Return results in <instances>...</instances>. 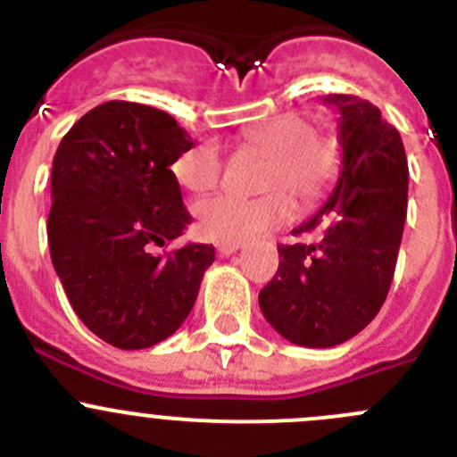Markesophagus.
I'll use <instances>...</instances> for the list:
<instances>
[{
    "label": "esophagus",
    "mask_w": 457,
    "mask_h": 457,
    "mask_svg": "<svg viewBox=\"0 0 457 457\" xmlns=\"http://www.w3.org/2000/svg\"><path fill=\"white\" fill-rule=\"evenodd\" d=\"M237 250H241V243H219V245H216V252H219L220 256H229Z\"/></svg>",
    "instance_id": "1"
}]
</instances>
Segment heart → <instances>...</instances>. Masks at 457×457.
I'll return each instance as SVG.
<instances>
[{
  "mask_svg": "<svg viewBox=\"0 0 457 457\" xmlns=\"http://www.w3.org/2000/svg\"><path fill=\"white\" fill-rule=\"evenodd\" d=\"M238 145L268 158L256 198L214 196L198 205V228L219 243H241L290 216V198L296 207H310L337 179L341 149L330 131L314 129L299 113L272 118L241 131ZM176 180L194 194H207L219 185L223 161L214 145H198L180 154L171 165Z\"/></svg>",
  "mask_w": 457,
  "mask_h": 457,
  "instance_id": "obj_1",
  "label": "heart"
}]
</instances>
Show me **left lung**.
I'll list each match as a JSON object with an SVG mask.
<instances>
[{"label":"left lung","instance_id":"8db88e82","mask_svg":"<svg viewBox=\"0 0 457 457\" xmlns=\"http://www.w3.org/2000/svg\"><path fill=\"white\" fill-rule=\"evenodd\" d=\"M339 111L341 176L321 210L295 229L314 243L278 245V270L259 292L270 326L296 346L330 348L364 330L386 301L406 220L409 165L400 131L357 96Z\"/></svg>","mask_w":457,"mask_h":457}]
</instances>
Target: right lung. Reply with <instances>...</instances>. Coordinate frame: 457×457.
Here are the masks:
<instances>
[{
	"instance_id": "obj_1",
	"label": "right lung",
	"mask_w": 457,
	"mask_h": 457,
	"mask_svg": "<svg viewBox=\"0 0 457 457\" xmlns=\"http://www.w3.org/2000/svg\"><path fill=\"white\" fill-rule=\"evenodd\" d=\"M192 147L165 111L111 100L84 113L53 158V268L84 326L122 351L174 335L214 263L205 243L152 254L192 223L171 171Z\"/></svg>"
}]
</instances>
